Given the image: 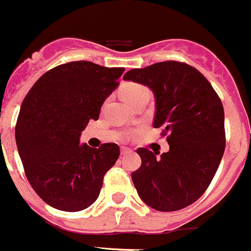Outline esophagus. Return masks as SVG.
<instances>
[{
	"mask_svg": "<svg viewBox=\"0 0 251 251\" xmlns=\"http://www.w3.org/2000/svg\"><path fill=\"white\" fill-rule=\"evenodd\" d=\"M131 152V149L128 147H121V154H127Z\"/></svg>",
	"mask_w": 251,
	"mask_h": 251,
	"instance_id": "1",
	"label": "esophagus"
}]
</instances>
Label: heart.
Here are the masks:
<instances>
[{"label":"heart","mask_w":251,"mask_h":251,"mask_svg":"<svg viewBox=\"0 0 251 251\" xmlns=\"http://www.w3.org/2000/svg\"><path fill=\"white\" fill-rule=\"evenodd\" d=\"M149 95V90L146 86L137 83H127L121 88V97L127 104L132 105L133 102L137 101L140 98Z\"/></svg>","instance_id":"obj_1"}]
</instances>
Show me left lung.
<instances>
[{
	"label": "left lung",
	"mask_w": 251,
	"mask_h": 251,
	"mask_svg": "<svg viewBox=\"0 0 251 251\" xmlns=\"http://www.w3.org/2000/svg\"><path fill=\"white\" fill-rule=\"evenodd\" d=\"M154 94L153 127H162L170 151L156 157L140 147L141 166L131 173L140 198L160 212H173L200 200L217 172L226 128L221 98L204 75L187 63L167 60L124 75Z\"/></svg>",
	"instance_id": "obj_1"
}]
</instances>
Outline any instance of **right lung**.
<instances>
[{
  "label": "right lung",
  "mask_w": 251,
  "mask_h": 251,
  "mask_svg": "<svg viewBox=\"0 0 251 251\" xmlns=\"http://www.w3.org/2000/svg\"><path fill=\"white\" fill-rule=\"evenodd\" d=\"M125 68L79 60L60 64L34 83L21 106L16 142L25 177L55 209L79 212L99 197L104 176L120 156L116 144L79 145Z\"/></svg>",
  "instance_id": "1"
}]
</instances>
